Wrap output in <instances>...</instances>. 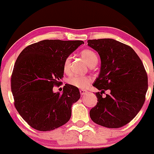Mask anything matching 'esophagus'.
Returning a JSON list of instances; mask_svg holds the SVG:
<instances>
[{
    "mask_svg": "<svg viewBox=\"0 0 154 154\" xmlns=\"http://www.w3.org/2000/svg\"><path fill=\"white\" fill-rule=\"evenodd\" d=\"M80 93L82 95H84L87 93V91L85 90H80Z\"/></svg>",
    "mask_w": 154,
    "mask_h": 154,
    "instance_id": "1",
    "label": "esophagus"
}]
</instances>
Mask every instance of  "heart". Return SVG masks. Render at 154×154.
I'll list each match as a JSON object with an SVG mask.
<instances>
[{"mask_svg": "<svg viewBox=\"0 0 154 154\" xmlns=\"http://www.w3.org/2000/svg\"><path fill=\"white\" fill-rule=\"evenodd\" d=\"M82 57L84 58L89 66L92 65L94 64L97 63L98 57H97L96 53L93 51L84 50L81 53ZM71 62V57L69 56L64 59L63 64V70L65 73H69L70 72V66ZM92 82V79L90 76H79V75H72L68 79V83L73 87H77L79 89H86L88 87L90 84Z\"/></svg>", "mask_w": 154, "mask_h": 154, "instance_id": "obj_1", "label": "heart"}]
</instances>
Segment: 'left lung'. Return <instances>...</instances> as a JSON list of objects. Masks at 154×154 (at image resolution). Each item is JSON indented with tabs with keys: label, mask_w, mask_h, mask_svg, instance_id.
<instances>
[{
	"label": "left lung",
	"mask_w": 154,
	"mask_h": 154,
	"mask_svg": "<svg viewBox=\"0 0 154 154\" xmlns=\"http://www.w3.org/2000/svg\"><path fill=\"white\" fill-rule=\"evenodd\" d=\"M87 45L98 53L100 70L93 86L97 103L90 112L94 123L117 128L133 120L143 107L148 90V75L134 51L113 39H90ZM107 89L106 98L102 93Z\"/></svg>",
	"instance_id": "8db88e82"
}]
</instances>
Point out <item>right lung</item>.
<instances>
[{"mask_svg": "<svg viewBox=\"0 0 154 154\" xmlns=\"http://www.w3.org/2000/svg\"><path fill=\"white\" fill-rule=\"evenodd\" d=\"M83 41L45 39L30 45L18 56L11 90L18 113L30 126L54 130L69 121L71 108L80 98L77 87L66 84L62 93L53 91L64 77V59Z\"/></svg>", "mask_w": 154, "mask_h": 154, "instance_id": "right-lung-1", "label": "right lung"}]
</instances>
